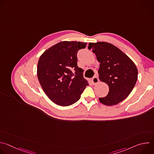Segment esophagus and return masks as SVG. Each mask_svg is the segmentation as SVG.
Returning a JSON list of instances; mask_svg holds the SVG:
<instances>
[{"instance_id": "obj_1", "label": "esophagus", "mask_w": 154, "mask_h": 154, "mask_svg": "<svg viewBox=\"0 0 154 154\" xmlns=\"http://www.w3.org/2000/svg\"><path fill=\"white\" fill-rule=\"evenodd\" d=\"M92 82H93V83L94 85L97 84V83L99 82V79H98V77H96V76L94 77L92 79Z\"/></svg>"}]
</instances>
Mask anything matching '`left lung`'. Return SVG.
I'll return each mask as SVG.
<instances>
[{"label": "left lung", "instance_id": "8db88e82", "mask_svg": "<svg viewBox=\"0 0 154 154\" xmlns=\"http://www.w3.org/2000/svg\"><path fill=\"white\" fill-rule=\"evenodd\" d=\"M100 63L98 70L99 80L109 86L106 96L99 98L100 103L115 105L126 99L134 89L138 79L136 65L119 48L106 42H90Z\"/></svg>", "mask_w": 154, "mask_h": 154}]
</instances>
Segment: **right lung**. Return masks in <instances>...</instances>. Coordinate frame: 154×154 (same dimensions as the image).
Listing matches in <instances>:
<instances>
[{
    "mask_svg": "<svg viewBox=\"0 0 154 154\" xmlns=\"http://www.w3.org/2000/svg\"><path fill=\"white\" fill-rule=\"evenodd\" d=\"M86 45L83 42L62 41L41 55L37 66L38 80L55 103L66 106L75 103L88 85L83 69L77 66V52Z\"/></svg>",
    "mask_w": 154,
    "mask_h": 154,
    "instance_id": "right-lung-1",
    "label": "right lung"
}]
</instances>
